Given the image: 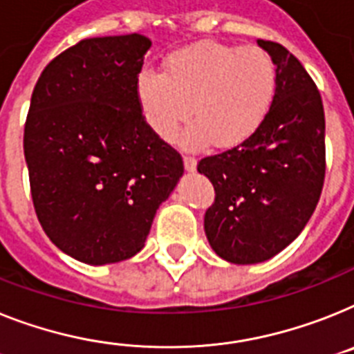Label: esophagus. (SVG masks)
<instances>
[{"instance_id":"esophagus-1","label":"esophagus","mask_w":354,"mask_h":354,"mask_svg":"<svg viewBox=\"0 0 354 354\" xmlns=\"http://www.w3.org/2000/svg\"><path fill=\"white\" fill-rule=\"evenodd\" d=\"M183 165H185L187 172H194L198 162H196V158H192V156H183Z\"/></svg>"}]
</instances>
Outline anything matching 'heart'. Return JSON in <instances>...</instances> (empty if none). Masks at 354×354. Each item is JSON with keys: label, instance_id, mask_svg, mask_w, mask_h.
<instances>
[{"label": "heart", "instance_id": "1", "mask_svg": "<svg viewBox=\"0 0 354 354\" xmlns=\"http://www.w3.org/2000/svg\"><path fill=\"white\" fill-rule=\"evenodd\" d=\"M277 93V68L259 46L203 41L171 53L163 73L144 70L136 81L142 115L160 138L171 140L191 115L194 122L180 135L187 149L212 142L230 149L248 140Z\"/></svg>", "mask_w": 354, "mask_h": 354}]
</instances>
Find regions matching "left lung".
Instances as JSON below:
<instances>
[{
    "label": "left lung",
    "mask_w": 354,
    "mask_h": 354,
    "mask_svg": "<svg viewBox=\"0 0 354 354\" xmlns=\"http://www.w3.org/2000/svg\"><path fill=\"white\" fill-rule=\"evenodd\" d=\"M257 44L277 68L268 117L248 140L198 163L216 191L205 234L212 250L234 264L263 263L284 250L310 221L326 174V120L317 86L283 44Z\"/></svg>",
    "instance_id": "left-lung-1"
}]
</instances>
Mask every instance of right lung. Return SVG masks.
<instances>
[{"instance_id": "1", "label": "right lung", "mask_w": 354, "mask_h": 354, "mask_svg": "<svg viewBox=\"0 0 354 354\" xmlns=\"http://www.w3.org/2000/svg\"><path fill=\"white\" fill-rule=\"evenodd\" d=\"M151 41L82 39L59 53L32 93L23 149L50 241L86 264L129 259L183 174L182 156L144 120L136 81Z\"/></svg>"}]
</instances>
